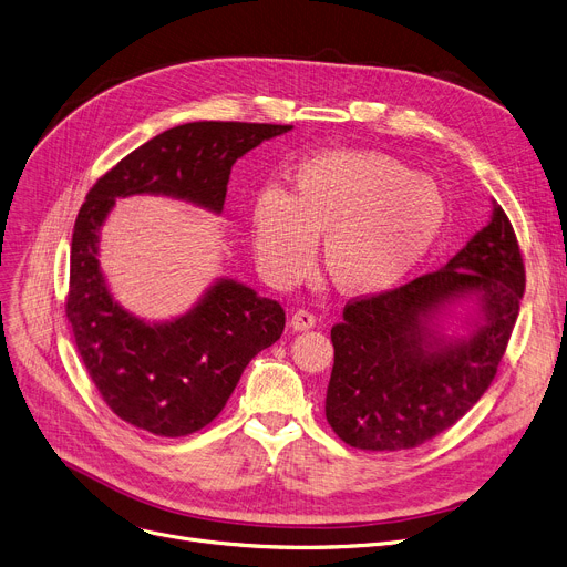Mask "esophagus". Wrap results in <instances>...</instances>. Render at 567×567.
I'll return each instance as SVG.
<instances>
[{
	"label": "esophagus",
	"instance_id": "34e87169",
	"mask_svg": "<svg viewBox=\"0 0 567 567\" xmlns=\"http://www.w3.org/2000/svg\"><path fill=\"white\" fill-rule=\"evenodd\" d=\"M316 322H318V318H316V313L309 311V309H297V311L292 313V318H290V327H292L295 331H307V329L316 327Z\"/></svg>",
	"mask_w": 567,
	"mask_h": 567
}]
</instances>
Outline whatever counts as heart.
Masks as SVG:
<instances>
[{
    "instance_id": "heart-1",
    "label": "heart",
    "mask_w": 567,
    "mask_h": 567,
    "mask_svg": "<svg viewBox=\"0 0 567 567\" xmlns=\"http://www.w3.org/2000/svg\"><path fill=\"white\" fill-rule=\"evenodd\" d=\"M444 196L403 162L371 151H327L297 166L288 192L265 189L251 210L262 272L288 286L322 265L348 295L380 292L401 281L444 226Z\"/></svg>"
}]
</instances>
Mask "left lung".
<instances>
[{"instance_id": "8db88e82", "label": "left lung", "mask_w": 567, "mask_h": 567, "mask_svg": "<svg viewBox=\"0 0 567 567\" xmlns=\"http://www.w3.org/2000/svg\"><path fill=\"white\" fill-rule=\"evenodd\" d=\"M524 286L515 228L496 206L492 221L442 270L352 297L331 327L334 369L324 403L331 430L361 451H405L442 435L492 384ZM457 293H478L486 322L470 342L442 347L424 320Z\"/></svg>"}]
</instances>
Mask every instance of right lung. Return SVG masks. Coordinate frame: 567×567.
<instances>
[{
	"label": "right lung",
	"mask_w": 567,
	"mask_h": 567,
	"mask_svg": "<svg viewBox=\"0 0 567 567\" xmlns=\"http://www.w3.org/2000/svg\"><path fill=\"white\" fill-rule=\"evenodd\" d=\"M292 125L196 121L162 132L100 176L82 204L71 245L65 318L100 398L125 423L159 437L206 427L226 405L247 363L284 334L279 302L219 281L187 316L146 324L123 311L97 265V230L114 202L169 194L221 210L230 166Z\"/></svg>",
	"instance_id": "1"
}]
</instances>
